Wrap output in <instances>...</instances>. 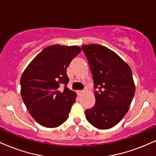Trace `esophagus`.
<instances>
[{"mask_svg":"<svg viewBox=\"0 0 156 156\" xmlns=\"http://www.w3.org/2000/svg\"><path fill=\"white\" fill-rule=\"evenodd\" d=\"M83 92H84V91H83V90H81V91H78V94H80H80H83Z\"/></svg>","mask_w":156,"mask_h":156,"instance_id":"esophagus-1","label":"esophagus"}]
</instances>
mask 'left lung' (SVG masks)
<instances>
[{
	"label": "left lung",
	"mask_w": 156,
	"mask_h": 156,
	"mask_svg": "<svg viewBox=\"0 0 156 156\" xmlns=\"http://www.w3.org/2000/svg\"><path fill=\"white\" fill-rule=\"evenodd\" d=\"M81 48L92 72L95 97V104L86 110V117L98 129H109L129 109L135 94L132 71L117 53L105 46L91 44Z\"/></svg>",
	"instance_id": "8db88e82"
}]
</instances>
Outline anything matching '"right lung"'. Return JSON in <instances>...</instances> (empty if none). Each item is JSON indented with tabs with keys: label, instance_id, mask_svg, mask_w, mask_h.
<instances>
[{
	"label": "right lung",
	"instance_id": "1",
	"mask_svg": "<svg viewBox=\"0 0 156 156\" xmlns=\"http://www.w3.org/2000/svg\"><path fill=\"white\" fill-rule=\"evenodd\" d=\"M81 48L55 44L31 61L20 78L21 96L31 117L39 125L55 128L67 119L76 93L67 85V69ZM61 85H64L61 89Z\"/></svg>",
	"mask_w": 156,
	"mask_h": 156
}]
</instances>
